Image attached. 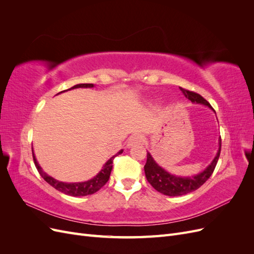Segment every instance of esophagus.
<instances>
[{"label":"esophagus","instance_id":"1","mask_svg":"<svg viewBox=\"0 0 254 254\" xmlns=\"http://www.w3.org/2000/svg\"><path fill=\"white\" fill-rule=\"evenodd\" d=\"M142 140H143L142 135H140V134H132L128 139L127 146H128V147H131V146H134L136 144H140L142 142Z\"/></svg>","mask_w":254,"mask_h":254}]
</instances>
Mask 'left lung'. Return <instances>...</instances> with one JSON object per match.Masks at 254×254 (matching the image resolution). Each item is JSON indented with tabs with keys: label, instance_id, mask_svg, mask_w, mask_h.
Masks as SVG:
<instances>
[{
	"label": "left lung",
	"instance_id": "left-lung-1",
	"mask_svg": "<svg viewBox=\"0 0 254 254\" xmlns=\"http://www.w3.org/2000/svg\"><path fill=\"white\" fill-rule=\"evenodd\" d=\"M180 90L191 103L204 105L213 110L211 105L207 103L201 95L182 88H180ZM220 148H221V140H219L218 151L216 153V156H215V158L213 159L211 164L199 174L193 175V176H188V177L176 176L166 172L163 167H161L156 162L155 159L151 157L150 152H147V161H146V164L144 166L146 179H147V181L151 184V187L153 189L160 191L161 194H164L166 196L175 197V196H182V195L191 193V191H194L197 189L200 188L213 174L215 166H216L217 161L219 159Z\"/></svg>",
	"mask_w": 254,
	"mask_h": 254
}]
</instances>
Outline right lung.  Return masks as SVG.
<instances>
[{
	"label": "right lung",
	"mask_w": 254,
	"mask_h": 254,
	"mask_svg": "<svg viewBox=\"0 0 254 254\" xmlns=\"http://www.w3.org/2000/svg\"><path fill=\"white\" fill-rule=\"evenodd\" d=\"M95 87L93 83H78V84H75L74 87L64 90V91H61L59 93H63V92L68 91V90H72V89H77V88H93ZM58 93V94H59ZM123 152V149H121L117 155H114L113 157H111L107 162L104 164L103 166V170L99 172L95 177L93 178L88 180V181H84V182H72V183H67V182H63V181H59L55 178H53L50 175H48L45 173L41 166L38 163V161L35 157V153L33 150V158H34V162L35 165L37 167L38 172H39L40 176L42 178L47 181L49 184L53 188H55L57 190L61 191V193H64L65 195L68 196H74V197H81V196H88V195H92L96 193L98 190H101L105 184L107 183V181L109 180V177L112 171V163H113V159L121 155Z\"/></svg>",
	"instance_id": "add662e5"
}]
</instances>
